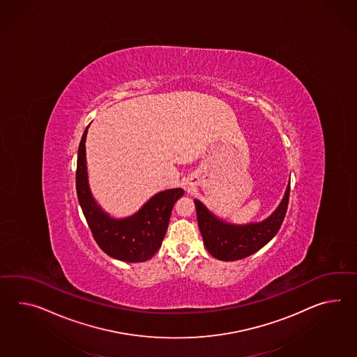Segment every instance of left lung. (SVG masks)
<instances>
[{
    "label": "left lung",
    "instance_id": "8db88e82",
    "mask_svg": "<svg viewBox=\"0 0 357 357\" xmlns=\"http://www.w3.org/2000/svg\"><path fill=\"white\" fill-rule=\"evenodd\" d=\"M290 193L287 183L284 197L270 215L259 222L231 223L210 211L195 199L197 222L206 250L219 261H238L258 252L278 234L287 214Z\"/></svg>",
    "mask_w": 357,
    "mask_h": 357
}]
</instances>
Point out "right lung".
Returning a JSON list of instances; mask_svg holds the SVG:
<instances>
[{
  "label": "right lung",
  "instance_id": "1",
  "mask_svg": "<svg viewBox=\"0 0 357 357\" xmlns=\"http://www.w3.org/2000/svg\"><path fill=\"white\" fill-rule=\"evenodd\" d=\"M87 129L89 126L79 142L76 173L77 197L87 225L107 255L128 263L148 261L161 248L172 210L184 191L178 187L157 192L129 217H112L98 204L90 190L85 147Z\"/></svg>",
  "mask_w": 357,
  "mask_h": 357
}]
</instances>
